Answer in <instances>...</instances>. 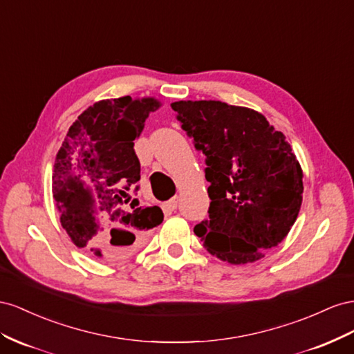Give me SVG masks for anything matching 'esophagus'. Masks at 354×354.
Instances as JSON below:
<instances>
[{
	"label": "esophagus",
	"instance_id": "1",
	"mask_svg": "<svg viewBox=\"0 0 354 354\" xmlns=\"http://www.w3.org/2000/svg\"><path fill=\"white\" fill-rule=\"evenodd\" d=\"M176 206H178V197H171L169 201H166L165 209L169 212H174L176 209Z\"/></svg>",
	"mask_w": 354,
	"mask_h": 354
}]
</instances>
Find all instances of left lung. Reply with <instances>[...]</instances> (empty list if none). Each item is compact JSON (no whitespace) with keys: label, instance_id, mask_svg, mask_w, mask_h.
Segmentation results:
<instances>
[{"label":"left lung","instance_id":"left-lung-1","mask_svg":"<svg viewBox=\"0 0 354 354\" xmlns=\"http://www.w3.org/2000/svg\"><path fill=\"white\" fill-rule=\"evenodd\" d=\"M206 156L209 218L194 227L210 255L250 264L290 231L302 203V169L286 136L255 109L221 100L171 104Z\"/></svg>","mask_w":354,"mask_h":354}]
</instances>
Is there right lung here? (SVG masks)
Segmentation results:
<instances>
[{"instance_id":"1","label":"right lung","mask_w":354,"mask_h":354,"mask_svg":"<svg viewBox=\"0 0 354 354\" xmlns=\"http://www.w3.org/2000/svg\"><path fill=\"white\" fill-rule=\"evenodd\" d=\"M160 106L156 97L99 100L78 115L57 151L52 191L60 224L96 258L132 254L163 222L158 206H140L129 194L140 179L133 140Z\"/></svg>"}]
</instances>
